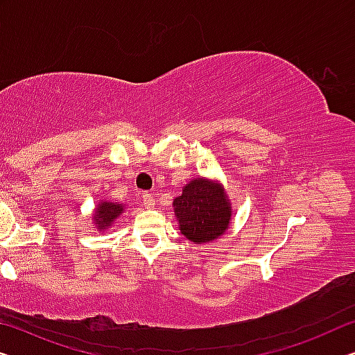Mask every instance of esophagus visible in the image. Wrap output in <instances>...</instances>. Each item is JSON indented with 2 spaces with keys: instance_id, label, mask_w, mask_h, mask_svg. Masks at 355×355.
<instances>
[{
  "instance_id": "34e87169",
  "label": "esophagus",
  "mask_w": 355,
  "mask_h": 355,
  "mask_svg": "<svg viewBox=\"0 0 355 355\" xmlns=\"http://www.w3.org/2000/svg\"><path fill=\"white\" fill-rule=\"evenodd\" d=\"M144 205L146 209H153L156 205V199L153 194H144Z\"/></svg>"
}]
</instances>
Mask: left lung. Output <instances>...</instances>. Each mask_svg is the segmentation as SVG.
<instances>
[{"label": "left lung", "instance_id": "obj_1", "mask_svg": "<svg viewBox=\"0 0 355 355\" xmlns=\"http://www.w3.org/2000/svg\"><path fill=\"white\" fill-rule=\"evenodd\" d=\"M178 230L193 244L223 236L231 223V204L223 187L207 178L191 180L173 199Z\"/></svg>", "mask_w": 355, "mask_h": 355}]
</instances>
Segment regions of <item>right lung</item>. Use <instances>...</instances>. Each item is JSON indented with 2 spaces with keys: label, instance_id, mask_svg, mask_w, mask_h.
I'll list each match as a JSON object with an SVG mask.
<instances>
[{
  "label": "right lung",
  "instance_id": "right-lung-1",
  "mask_svg": "<svg viewBox=\"0 0 355 355\" xmlns=\"http://www.w3.org/2000/svg\"><path fill=\"white\" fill-rule=\"evenodd\" d=\"M124 211V205L118 202H110V200H102L98 202L97 209L94 214V223L97 225V230H107L113 225V221Z\"/></svg>",
  "mask_w": 355,
  "mask_h": 355
}]
</instances>
